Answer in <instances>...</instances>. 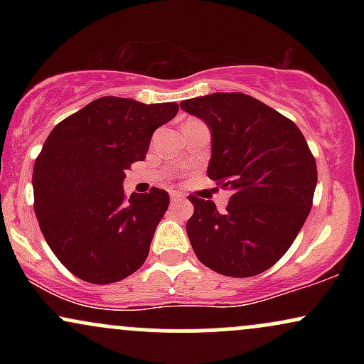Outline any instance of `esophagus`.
<instances>
[{
	"instance_id": "obj_1",
	"label": "esophagus",
	"mask_w": 364,
	"mask_h": 364,
	"mask_svg": "<svg viewBox=\"0 0 364 364\" xmlns=\"http://www.w3.org/2000/svg\"><path fill=\"white\" fill-rule=\"evenodd\" d=\"M185 200V195H181L179 191H171V202L176 203V202H183Z\"/></svg>"
}]
</instances>
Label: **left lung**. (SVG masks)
Returning <instances> with one entry per match:
<instances>
[{
    "instance_id": "left-lung-1",
    "label": "left lung",
    "mask_w": 364,
    "mask_h": 364,
    "mask_svg": "<svg viewBox=\"0 0 364 364\" xmlns=\"http://www.w3.org/2000/svg\"><path fill=\"white\" fill-rule=\"evenodd\" d=\"M181 109L210 128L207 174L232 191L224 212L190 195L186 223L203 265L229 277L265 272L289 250L311 210L316 162L299 128L258 99L217 92L186 99Z\"/></svg>"
}]
</instances>
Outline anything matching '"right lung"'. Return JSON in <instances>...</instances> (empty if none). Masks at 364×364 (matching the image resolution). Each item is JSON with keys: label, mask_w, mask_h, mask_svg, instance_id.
<instances>
[{"label": "right lung", "mask_w": 364, "mask_h": 364, "mask_svg": "<svg viewBox=\"0 0 364 364\" xmlns=\"http://www.w3.org/2000/svg\"><path fill=\"white\" fill-rule=\"evenodd\" d=\"M176 102L95 99L58 123L36 159L34 210L49 248L82 281L111 284L144 265L166 190L124 195L127 169L147 156L152 133Z\"/></svg>", "instance_id": "right-lung-1"}]
</instances>
